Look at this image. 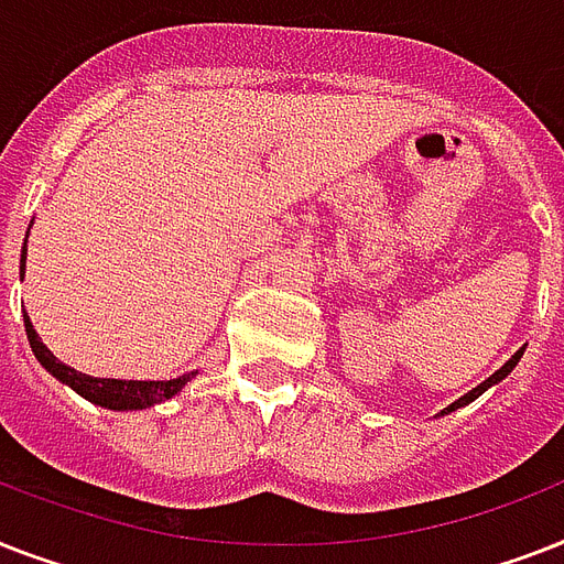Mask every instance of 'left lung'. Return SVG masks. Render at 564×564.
Listing matches in <instances>:
<instances>
[{
    "mask_svg": "<svg viewBox=\"0 0 564 564\" xmlns=\"http://www.w3.org/2000/svg\"><path fill=\"white\" fill-rule=\"evenodd\" d=\"M521 357H524V348H518L516 354H512V357H509L507 362H503V366H500L498 371H495V375L489 377V380H482L480 386H474L471 392H465L463 398H459V401H454L451 403V406H445V410H442V415H447V412H454V410H459V406H465V403H471V401H477V398H480L482 392H486V389H491V386L495 383H500V380H503V377L509 375V371L516 369L518 366V360H521Z\"/></svg>",
    "mask_w": 564,
    "mask_h": 564,
    "instance_id": "left-lung-1",
    "label": "left lung"
}]
</instances>
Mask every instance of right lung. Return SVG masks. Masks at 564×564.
Listing matches in <instances>:
<instances>
[{"instance_id": "add662e5", "label": "right lung", "mask_w": 564, "mask_h": 564, "mask_svg": "<svg viewBox=\"0 0 564 564\" xmlns=\"http://www.w3.org/2000/svg\"><path fill=\"white\" fill-rule=\"evenodd\" d=\"M31 228V225H29ZM29 239V234H25ZM25 254H29V248L22 242V254H20V274H25ZM25 318V336H29V345L37 362L48 375L66 383L73 392H78L82 398H87L96 406H105V410H117V412H128V410H145V406H154V403L170 401L172 394H178L184 386L193 380L198 371H189V375L172 377V380H117V377H90L82 375V371H75L73 366H66L55 357V354L48 351L46 345L40 343L37 330L31 325L29 316Z\"/></svg>"}]
</instances>
